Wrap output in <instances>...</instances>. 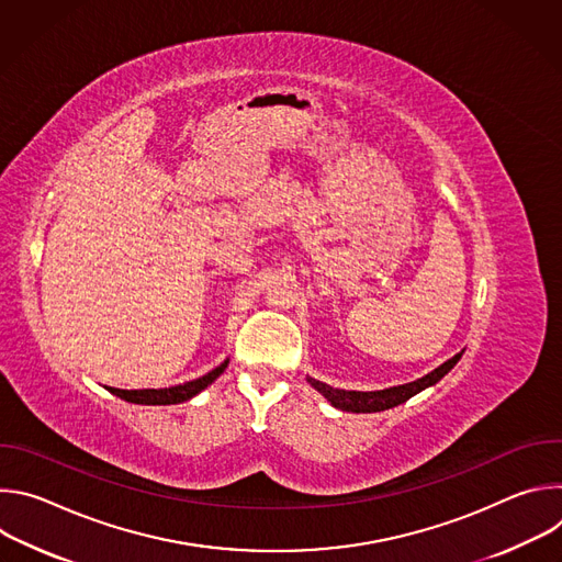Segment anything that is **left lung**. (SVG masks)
<instances>
[{
	"instance_id": "1",
	"label": "left lung",
	"mask_w": 562,
	"mask_h": 562,
	"mask_svg": "<svg viewBox=\"0 0 562 562\" xmlns=\"http://www.w3.org/2000/svg\"><path fill=\"white\" fill-rule=\"evenodd\" d=\"M462 353H456L451 360H447L445 364H440L438 369H434L431 373H427L425 378L409 382V384H400V386H391V389H382V391H345V389H334L325 382L308 378V384L313 389H317L323 393L329 403L342 412H351V414H375V412H384L391 407H397L407 403V400L416 393H420L423 389L436 384L440 378H445L456 362L460 360Z\"/></svg>"
}]
</instances>
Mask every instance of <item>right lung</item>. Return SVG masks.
<instances>
[{
  "instance_id": "obj_1",
  "label": "right lung",
  "mask_w": 562,
  "mask_h": 562,
  "mask_svg": "<svg viewBox=\"0 0 562 562\" xmlns=\"http://www.w3.org/2000/svg\"><path fill=\"white\" fill-rule=\"evenodd\" d=\"M226 364H228V360H224L217 369L209 371L206 375H202L198 380H191V382H184V384H178V386H169V389L126 391V389L109 386V391L120 395L122 400H128V403H135V405H178V403H184V400L193 397L195 393H200L202 389H206L226 369Z\"/></svg>"
}]
</instances>
